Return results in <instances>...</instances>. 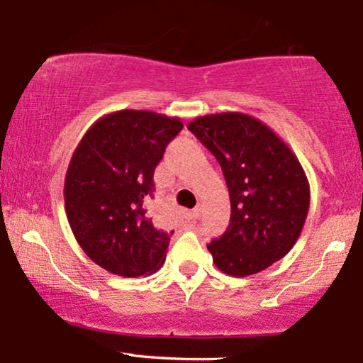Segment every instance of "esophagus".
<instances>
[{"label":"esophagus","mask_w":363,"mask_h":363,"mask_svg":"<svg viewBox=\"0 0 363 363\" xmlns=\"http://www.w3.org/2000/svg\"><path fill=\"white\" fill-rule=\"evenodd\" d=\"M186 216H187V220H189V222H196V220L199 218V210H198V208H194V210L189 211V213H187Z\"/></svg>","instance_id":"obj_1"}]
</instances>
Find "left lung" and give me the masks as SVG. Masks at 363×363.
I'll list each match as a JSON object with an SVG mask.
<instances>
[{
    "mask_svg": "<svg viewBox=\"0 0 363 363\" xmlns=\"http://www.w3.org/2000/svg\"><path fill=\"white\" fill-rule=\"evenodd\" d=\"M187 129L218 160L230 194V223L208 244L216 268L249 277L286 256L311 203L295 153L266 124L242 112L196 118Z\"/></svg>",
    "mask_w": 363,
    "mask_h": 363,
    "instance_id": "obj_1",
    "label": "left lung"
}]
</instances>
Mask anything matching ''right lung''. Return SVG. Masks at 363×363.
Here are the masks:
<instances>
[{
    "instance_id": "right-lung-1",
    "label": "right lung",
    "mask_w": 363,
    "mask_h": 363,
    "mask_svg": "<svg viewBox=\"0 0 363 363\" xmlns=\"http://www.w3.org/2000/svg\"><path fill=\"white\" fill-rule=\"evenodd\" d=\"M181 119L118 111L91 124L65 179V208L74 239L109 273L136 278L157 272L174 232L155 227L147 205L153 172Z\"/></svg>"
}]
</instances>
